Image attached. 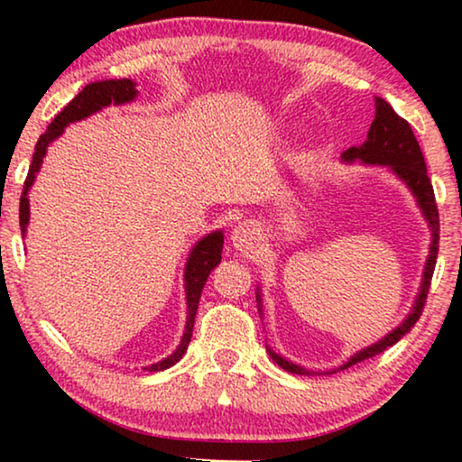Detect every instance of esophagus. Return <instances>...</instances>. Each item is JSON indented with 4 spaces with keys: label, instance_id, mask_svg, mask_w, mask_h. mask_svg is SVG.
I'll return each mask as SVG.
<instances>
[{
    "label": "esophagus",
    "instance_id": "1",
    "mask_svg": "<svg viewBox=\"0 0 462 462\" xmlns=\"http://www.w3.org/2000/svg\"><path fill=\"white\" fill-rule=\"evenodd\" d=\"M261 231L252 220H239L236 229L231 231V242L239 252H252L258 245Z\"/></svg>",
    "mask_w": 462,
    "mask_h": 462
}]
</instances>
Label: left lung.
<instances>
[{"mask_svg": "<svg viewBox=\"0 0 462 462\" xmlns=\"http://www.w3.org/2000/svg\"><path fill=\"white\" fill-rule=\"evenodd\" d=\"M374 106H376V116L374 122H372L370 130H368V138H365L364 144L359 147H351L343 153L345 162H364V163H376V166H389L393 172L400 176V179L406 182L410 191L419 201L422 214H425L429 226H431V248H429V258L425 264V273H422V283H420V292L416 296V302L412 307V313L408 315L406 319L402 321L395 330H391L387 337L378 340L372 346H365L359 353H356L349 362H345L343 365H338L337 370H345L353 364L364 362V359L374 357L378 353H383L384 349H389L391 345H395L403 334H408L412 330V326L419 321L422 307L427 302V294H429V286H431V277H433V269H435V261H438V248H439V212H438V204H435V195H433V185L427 176V166H425V157H422V151L419 147V141H416L412 128L406 119L397 116L387 100H383L381 97L374 98ZM256 300L258 307H261V294L256 292ZM269 349V346H267ZM269 356L273 362L283 368L286 372H292V374H315L311 370L300 368L288 359H283L282 356H277L275 351L269 349ZM334 370V372H337Z\"/></svg>", "mask_w": 462, "mask_h": 462, "instance_id": "1", "label": "left lung"}]
</instances>
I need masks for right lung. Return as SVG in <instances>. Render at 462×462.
Segmentation results:
<instances>
[{
    "instance_id": "right-lung-1",
    "label": "right lung",
    "mask_w": 462,
    "mask_h": 462,
    "mask_svg": "<svg viewBox=\"0 0 462 462\" xmlns=\"http://www.w3.org/2000/svg\"><path fill=\"white\" fill-rule=\"evenodd\" d=\"M136 84L132 79H105V81H94V84H88L84 90H81L78 97H75L71 103H69L65 109H62L59 116L52 119V124L48 125V130L40 136V141L35 144V153H33V162L29 166V174L27 180H24L23 187V195H21V208H18V218H21V233L24 237V231H27L29 225V189L33 185L35 174L40 172L43 155H46L48 144L56 141L69 124L79 122L92 113H97L100 109L109 105H124V103H132L136 98ZM220 252H223V233L214 231L210 236L201 237L198 244L193 245L191 254H189L187 267H185V292H187V326H185V334H182L180 345L176 346V351L172 356H168L162 362L151 364L144 370L149 372H160L166 370L170 365H174L179 359L185 356L189 340H191L193 334V324H195V313H198V305H199V296L201 290L206 286L208 275L210 271L217 267L220 263Z\"/></svg>"
}]
</instances>
